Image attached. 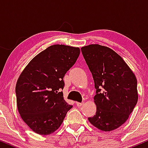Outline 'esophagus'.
<instances>
[{"label":"esophagus","mask_w":148,"mask_h":148,"mask_svg":"<svg viewBox=\"0 0 148 148\" xmlns=\"http://www.w3.org/2000/svg\"><path fill=\"white\" fill-rule=\"evenodd\" d=\"M84 102H81H81H76V105H77V106L81 107L84 105Z\"/></svg>","instance_id":"1"}]
</instances>
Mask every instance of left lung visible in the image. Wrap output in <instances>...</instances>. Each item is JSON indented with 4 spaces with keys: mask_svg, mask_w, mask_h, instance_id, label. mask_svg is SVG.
I'll return each instance as SVG.
<instances>
[{
    "mask_svg": "<svg viewBox=\"0 0 148 148\" xmlns=\"http://www.w3.org/2000/svg\"><path fill=\"white\" fill-rule=\"evenodd\" d=\"M81 51L96 89L97 112L88 120L103 132L116 130L127 121L138 101L135 74L123 58L108 47L90 45L81 47Z\"/></svg>",
    "mask_w": 148,
    "mask_h": 148,
    "instance_id": "1",
    "label": "left lung"
}]
</instances>
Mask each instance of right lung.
Masks as SVG:
<instances>
[{
  "instance_id": "1",
  "label": "right lung",
  "mask_w": 148,
  "mask_h": 148,
  "mask_svg": "<svg viewBox=\"0 0 148 148\" xmlns=\"http://www.w3.org/2000/svg\"><path fill=\"white\" fill-rule=\"evenodd\" d=\"M80 49L55 45L34 57L16 85V103L22 120L36 134L49 135L72 108L64 99L63 77L79 56Z\"/></svg>"
}]
</instances>
